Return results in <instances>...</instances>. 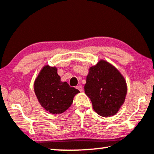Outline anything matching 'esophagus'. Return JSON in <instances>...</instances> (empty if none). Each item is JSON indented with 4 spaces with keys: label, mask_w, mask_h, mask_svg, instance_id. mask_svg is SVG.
I'll list each match as a JSON object with an SVG mask.
<instances>
[{
    "label": "esophagus",
    "mask_w": 154,
    "mask_h": 154,
    "mask_svg": "<svg viewBox=\"0 0 154 154\" xmlns=\"http://www.w3.org/2000/svg\"><path fill=\"white\" fill-rule=\"evenodd\" d=\"M76 88H77V90H79V91H83V88L81 85H77V87H76Z\"/></svg>",
    "instance_id": "34e87169"
}]
</instances>
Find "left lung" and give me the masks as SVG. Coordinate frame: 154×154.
I'll list each match as a JSON object with an SVG mask.
<instances>
[{"label":"left lung","instance_id":"obj_1","mask_svg":"<svg viewBox=\"0 0 154 154\" xmlns=\"http://www.w3.org/2000/svg\"><path fill=\"white\" fill-rule=\"evenodd\" d=\"M85 93L91 99L95 112L108 117L116 114L125 102L126 82L115 67L100 60L90 68Z\"/></svg>","mask_w":154,"mask_h":154}]
</instances>
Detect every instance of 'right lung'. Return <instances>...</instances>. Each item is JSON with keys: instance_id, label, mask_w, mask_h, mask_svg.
<instances>
[{"instance_id": "obj_1", "label": "right lung", "mask_w": 154, "mask_h": 154, "mask_svg": "<svg viewBox=\"0 0 154 154\" xmlns=\"http://www.w3.org/2000/svg\"><path fill=\"white\" fill-rule=\"evenodd\" d=\"M39 103L51 114H61L71 106L74 96L79 93L66 82H61L56 67L44 66L34 83Z\"/></svg>"}]
</instances>
